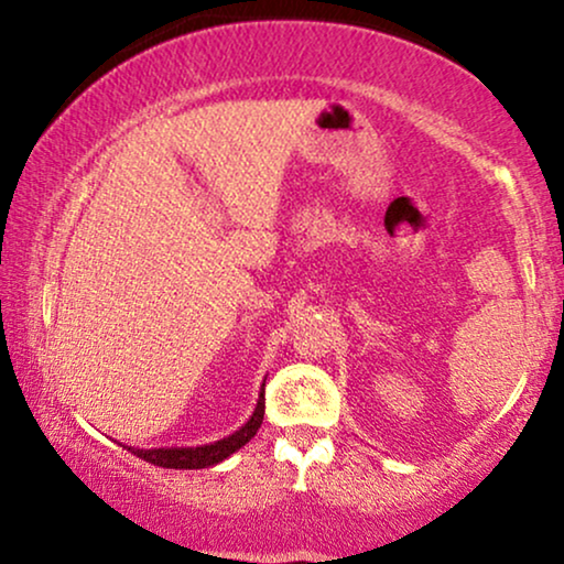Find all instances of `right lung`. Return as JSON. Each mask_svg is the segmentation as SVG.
I'll use <instances>...</instances> for the list:
<instances>
[{
  "label": "right lung",
  "mask_w": 564,
  "mask_h": 564,
  "mask_svg": "<svg viewBox=\"0 0 564 564\" xmlns=\"http://www.w3.org/2000/svg\"><path fill=\"white\" fill-rule=\"evenodd\" d=\"M261 421H264V388H261V395L257 400V408H253L251 419L243 423L241 429L234 431V434L220 438V442H210L203 446H159V449H135V446H126L128 452H133L135 457L156 467L166 469H205L218 465V462L228 459L230 454L241 449L243 444H249L253 434H257Z\"/></svg>",
  "instance_id": "1"
}]
</instances>
